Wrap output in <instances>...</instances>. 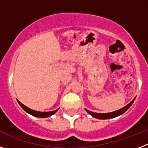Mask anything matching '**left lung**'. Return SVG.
<instances>
[{
    "instance_id": "8db88e82",
    "label": "left lung",
    "mask_w": 148,
    "mask_h": 148,
    "mask_svg": "<svg viewBox=\"0 0 148 148\" xmlns=\"http://www.w3.org/2000/svg\"><path fill=\"white\" fill-rule=\"evenodd\" d=\"M135 98L136 97L134 98L133 100H132L131 102H129L127 105H126L125 107L122 108L121 109H119V110H118L114 111V112H108V113H98V112H91V111L88 110H86V111L88 114H90L91 116H93V117L96 118V119H102V120H104V119H113V118L117 117V116H119V115H122L123 113H124V112H126V111L127 110L129 109L131 106H132V105L133 104L134 101L135 100Z\"/></svg>"
}]
</instances>
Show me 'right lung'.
Instances as JSON below:
<instances>
[{"label": "right lung", "mask_w": 148, "mask_h": 148, "mask_svg": "<svg viewBox=\"0 0 148 148\" xmlns=\"http://www.w3.org/2000/svg\"><path fill=\"white\" fill-rule=\"evenodd\" d=\"M17 102H18V103L19 104V105L21 106V108H22V109H23L25 111V112H27V113L30 114V115H33V116H35V117H38V118H47V117H49V116H51V115L55 114L56 112L58 111V110L60 109V108H58V109L56 110L51 111V112H38V111L33 110H32V109H30V108H27V107L25 106V105H23L22 102H19V100H17Z\"/></svg>", "instance_id": "right-lung-1"}]
</instances>
